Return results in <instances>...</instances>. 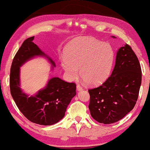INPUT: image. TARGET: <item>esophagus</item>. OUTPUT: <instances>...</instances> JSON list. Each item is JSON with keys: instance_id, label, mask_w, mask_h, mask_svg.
<instances>
[{"instance_id": "obj_1", "label": "esophagus", "mask_w": 150, "mask_h": 150, "mask_svg": "<svg viewBox=\"0 0 150 150\" xmlns=\"http://www.w3.org/2000/svg\"><path fill=\"white\" fill-rule=\"evenodd\" d=\"M77 90H79V91H80V90H83V88L81 86V84H78L77 85Z\"/></svg>"}]
</instances>
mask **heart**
Returning <instances> with one entry per match:
<instances>
[{"instance_id":"b5f03b06","label":"heart","mask_w":150,"mask_h":150,"mask_svg":"<svg viewBox=\"0 0 150 150\" xmlns=\"http://www.w3.org/2000/svg\"><path fill=\"white\" fill-rule=\"evenodd\" d=\"M115 54L110 44L92 38H80L67 47L62 66L68 77L75 79L80 67L81 77L89 84L101 83L110 74Z\"/></svg>"}]
</instances>
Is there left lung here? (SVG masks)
Returning <instances> with one entry per match:
<instances>
[{
    "label": "left lung",
    "mask_w": 150,
    "mask_h": 150,
    "mask_svg": "<svg viewBox=\"0 0 150 150\" xmlns=\"http://www.w3.org/2000/svg\"><path fill=\"white\" fill-rule=\"evenodd\" d=\"M141 82L139 59L126 43L117 52L115 66L110 77L101 86L88 90L91 116L104 124L122 119L135 105Z\"/></svg>",
    "instance_id": "1"
}]
</instances>
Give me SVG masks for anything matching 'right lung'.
Instances as JSON below:
<instances>
[{"label":"right lung","mask_w":150,"mask_h":150,"mask_svg":"<svg viewBox=\"0 0 150 150\" xmlns=\"http://www.w3.org/2000/svg\"><path fill=\"white\" fill-rule=\"evenodd\" d=\"M34 38L25 40L13 58L10 69V92L17 107L29 121L51 125L64 118L67 107L76 95V84L53 77L34 96L28 97L22 92L19 87L20 67L35 56H46L33 42ZM48 58L54 66L53 61Z\"/></svg>","instance_id":"right-lung-1"}]
</instances>
